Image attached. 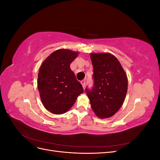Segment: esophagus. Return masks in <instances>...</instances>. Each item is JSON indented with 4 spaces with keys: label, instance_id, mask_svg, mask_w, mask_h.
Wrapping results in <instances>:
<instances>
[{
    "label": "esophagus",
    "instance_id": "obj_1",
    "mask_svg": "<svg viewBox=\"0 0 160 160\" xmlns=\"http://www.w3.org/2000/svg\"><path fill=\"white\" fill-rule=\"evenodd\" d=\"M81 83L82 86H83V88L85 89V84H86V83H85V81H84V80L81 81Z\"/></svg>",
    "mask_w": 160,
    "mask_h": 160
}]
</instances>
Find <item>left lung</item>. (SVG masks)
<instances>
[{
	"instance_id": "obj_1",
	"label": "left lung",
	"mask_w": 160,
	"mask_h": 160,
	"mask_svg": "<svg viewBox=\"0 0 160 160\" xmlns=\"http://www.w3.org/2000/svg\"><path fill=\"white\" fill-rule=\"evenodd\" d=\"M93 86L85 91L92 109L101 119L113 116L122 107L128 91L127 75L117 58L109 53H91Z\"/></svg>"
}]
</instances>
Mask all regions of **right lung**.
<instances>
[{
    "mask_svg": "<svg viewBox=\"0 0 160 160\" xmlns=\"http://www.w3.org/2000/svg\"><path fill=\"white\" fill-rule=\"evenodd\" d=\"M78 52L59 49L41 65L38 74V89L45 108L55 114L68 111L83 89L70 68Z\"/></svg>",
    "mask_w": 160,
    "mask_h": 160,
    "instance_id": "obj_1",
    "label": "right lung"
}]
</instances>
